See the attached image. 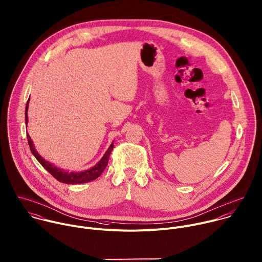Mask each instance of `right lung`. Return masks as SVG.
<instances>
[{"label": "right lung", "instance_id": "obj_1", "mask_svg": "<svg viewBox=\"0 0 262 262\" xmlns=\"http://www.w3.org/2000/svg\"><path fill=\"white\" fill-rule=\"evenodd\" d=\"M28 102L29 99L27 101L26 104V108H25V123L27 125L28 119H27V110H28ZM27 142L30 148L31 153L33 154V156L36 158V160L42 165L43 168H46L57 181L64 183V184H68V185H75V184H83V183H89L91 181H94L96 179H98L101 173L104 171V169L106 168L107 164H108V160H109V156L110 153L113 149V143L110 145V147L108 148V150L106 151V153L104 154V156L101 158V160L92 168L80 171V172H69V171H65L63 169H60L56 166H54V164L50 163L49 161L45 160L42 157H40V155L36 152L33 143L29 137V135L27 134Z\"/></svg>", "mask_w": 262, "mask_h": 262}]
</instances>
